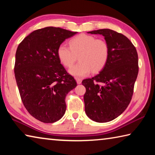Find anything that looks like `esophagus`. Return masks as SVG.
I'll return each mask as SVG.
<instances>
[{
	"instance_id": "1",
	"label": "esophagus",
	"mask_w": 155,
	"mask_h": 155,
	"mask_svg": "<svg viewBox=\"0 0 155 155\" xmlns=\"http://www.w3.org/2000/svg\"><path fill=\"white\" fill-rule=\"evenodd\" d=\"M76 81H77V83L78 84H81V82H82V79L81 78H75Z\"/></svg>"
}]
</instances>
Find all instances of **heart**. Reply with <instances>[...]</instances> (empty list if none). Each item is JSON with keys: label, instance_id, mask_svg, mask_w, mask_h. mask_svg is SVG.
Wrapping results in <instances>:
<instances>
[{"label": "heart", "instance_id": "obj_1", "mask_svg": "<svg viewBox=\"0 0 155 155\" xmlns=\"http://www.w3.org/2000/svg\"><path fill=\"white\" fill-rule=\"evenodd\" d=\"M69 44L70 46L64 44H60L57 48V57L64 66L70 67L78 56L80 61L69 70V72L74 77H85L91 70L94 73L98 72L108 61L109 45L103 39L80 34L72 38Z\"/></svg>", "mask_w": 155, "mask_h": 155}]
</instances>
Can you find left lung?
Segmentation results:
<instances>
[{
  "label": "left lung",
  "instance_id": "8db88e82",
  "mask_svg": "<svg viewBox=\"0 0 155 155\" xmlns=\"http://www.w3.org/2000/svg\"><path fill=\"white\" fill-rule=\"evenodd\" d=\"M88 33L103 35L110 54L99 74L82 81L86 88L85 110L94 121L107 122L121 115L130 103L139 71L138 54L134 45L122 33L108 28Z\"/></svg>",
  "mask_w": 155,
  "mask_h": 155
}]
</instances>
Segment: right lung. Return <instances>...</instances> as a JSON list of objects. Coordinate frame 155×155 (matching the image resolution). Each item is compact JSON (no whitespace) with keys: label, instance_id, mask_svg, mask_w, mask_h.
Masks as SVG:
<instances>
[{"label":"right lung","instance_id":"1","mask_svg":"<svg viewBox=\"0 0 155 155\" xmlns=\"http://www.w3.org/2000/svg\"><path fill=\"white\" fill-rule=\"evenodd\" d=\"M77 32L48 27L34 31L15 53V77L22 103L35 119L58 121L66 109L65 97L77 86L57 57V48Z\"/></svg>","mask_w":155,"mask_h":155}]
</instances>
